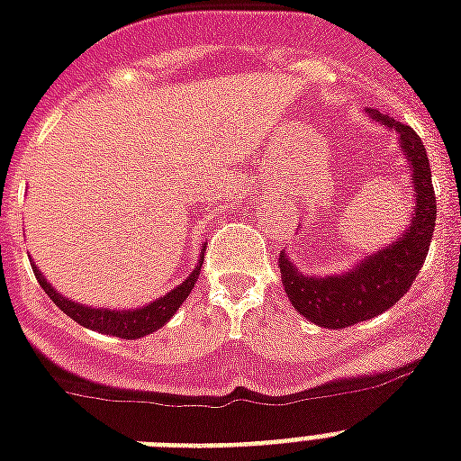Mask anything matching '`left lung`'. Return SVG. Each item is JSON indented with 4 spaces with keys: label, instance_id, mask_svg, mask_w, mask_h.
Instances as JSON below:
<instances>
[{
    "label": "left lung",
    "instance_id": "1",
    "mask_svg": "<svg viewBox=\"0 0 461 461\" xmlns=\"http://www.w3.org/2000/svg\"><path fill=\"white\" fill-rule=\"evenodd\" d=\"M365 113L376 125L398 134L400 153L412 177V220L395 241L376 249L339 275H303L286 250H282L279 269L291 305L298 315L324 329H346L393 308L417 279L436 227V194L424 141L410 125L393 121L374 108H366Z\"/></svg>",
    "mask_w": 461,
    "mask_h": 461
}]
</instances>
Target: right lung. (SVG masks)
<instances>
[{
  "label": "right lung",
  "mask_w": 461,
  "mask_h": 461,
  "mask_svg": "<svg viewBox=\"0 0 461 461\" xmlns=\"http://www.w3.org/2000/svg\"><path fill=\"white\" fill-rule=\"evenodd\" d=\"M205 243L201 246V258H203ZM201 265L203 260H198L196 267L192 269V275L186 276L185 282L177 284L175 289L167 291L166 295H160L156 301H151L149 305H141V308L132 310H115V308H92V305H82V303H75L70 298H66L63 294L51 286V284L44 279V275L37 269V265L32 263V272H35L37 282L44 289V294L56 303V308L66 312L70 320H75L80 327L92 329V331H99V334L118 336V339H141V336H149L153 331H158L160 327H166L170 317L179 310V305L186 301V295L192 294L194 284H196L198 275H201Z\"/></svg>",
  "instance_id": "1"
}]
</instances>
